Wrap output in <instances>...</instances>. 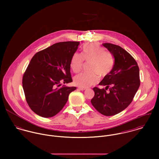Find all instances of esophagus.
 Segmentation results:
<instances>
[{
    "mask_svg": "<svg viewBox=\"0 0 159 159\" xmlns=\"http://www.w3.org/2000/svg\"><path fill=\"white\" fill-rule=\"evenodd\" d=\"M78 89H79L80 91H84V90H86L85 88H78Z\"/></svg>",
    "mask_w": 159,
    "mask_h": 159,
    "instance_id": "34e87169",
    "label": "esophagus"
}]
</instances>
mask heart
<instances>
[{
	"label": "heart",
	"instance_id": "obj_1",
	"mask_svg": "<svg viewBox=\"0 0 159 159\" xmlns=\"http://www.w3.org/2000/svg\"><path fill=\"white\" fill-rule=\"evenodd\" d=\"M84 60L86 62H91V72L78 74L73 78L74 84L82 88L95 84L98 80V75L100 78L106 77L111 71L114 63L113 54L105 51L103 48L96 43L84 46L82 55L78 52L73 54L70 62L73 72L78 73L81 70Z\"/></svg>",
	"mask_w": 159,
	"mask_h": 159
}]
</instances>
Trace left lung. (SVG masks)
<instances>
[{
	"label": "left lung",
	"mask_w": 159,
	"mask_h": 159,
	"mask_svg": "<svg viewBox=\"0 0 159 159\" xmlns=\"http://www.w3.org/2000/svg\"><path fill=\"white\" fill-rule=\"evenodd\" d=\"M103 46L113 56V68L98 84L105 88H93L95 95L91 102L99 113L110 116L122 111L132 102L140 85L139 70L134 58L122 48L108 43Z\"/></svg>",
	"instance_id": "8db88e82"
}]
</instances>
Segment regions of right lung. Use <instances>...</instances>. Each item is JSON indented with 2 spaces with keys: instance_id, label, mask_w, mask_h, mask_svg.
<instances>
[{
  "instance_id": "obj_1",
  "label": "right lung",
  "mask_w": 159,
  "mask_h": 159,
  "mask_svg": "<svg viewBox=\"0 0 159 159\" xmlns=\"http://www.w3.org/2000/svg\"><path fill=\"white\" fill-rule=\"evenodd\" d=\"M79 42H63L37 52L24 73L23 88L26 101L37 115L51 117L65 106L68 95L76 87L61 86L72 82L71 59Z\"/></svg>"
}]
</instances>
